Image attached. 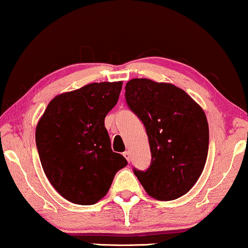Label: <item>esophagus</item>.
<instances>
[{
    "label": "esophagus",
    "instance_id": "1",
    "mask_svg": "<svg viewBox=\"0 0 248 248\" xmlns=\"http://www.w3.org/2000/svg\"><path fill=\"white\" fill-rule=\"evenodd\" d=\"M124 156L125 159H127V161H128V162H130L131 156H130V153H129V151H124Z\"/></svg>",
    "mask_w": 248,
    "mask_h": 248
}]
</instances>
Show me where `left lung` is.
<instances>
[{
    "label": "left lung",
    "instance_id": "8db88e82",
    "mask_svg": "<svg viewBox=\"0 0 248 248\" xmlns=\"http://www.w3.org/2000/svg\"><path fill=\"white\" fill-rule=\"evenodd\" d=\"M125 102L142 121L151 161L134 173L147 194L173 201L191 189L204 170L209 129L204 110L182 89L149 79L125 84Z\"/></svg>",
    "mask_w": 248,
    "mask_h": 248
}]
</instances>
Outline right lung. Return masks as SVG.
<instances>
[{
    "instance_id": "obj_1",
    "label": "right lung",
    "mask_w": 248,
    "mask_h": 248,
    "mask_svg": "<svg viewBox=\"0 0 248 248\" xmlns=\"http://www.w3.org/2000/svg\"><path fill=\"white\" fill-rule=\"evenodd\" d=\"M123 82L90 83L59 94L47 105L35 130L44 172L66 201L93 205L108 193L127 166L113 153L105 118L117 105Z\"/></svg>"
}]
</instances>
